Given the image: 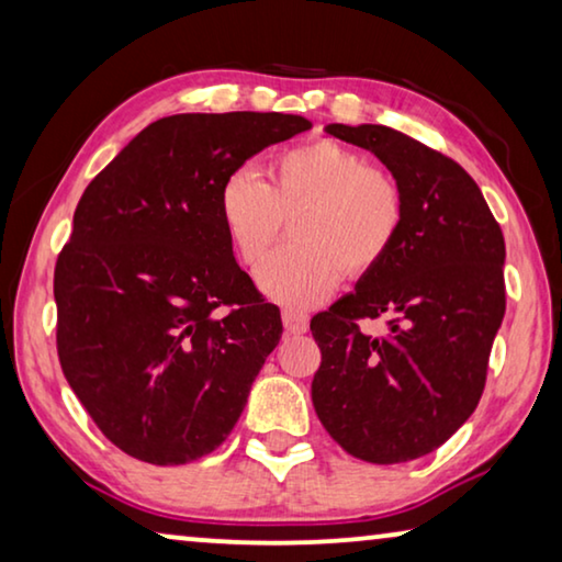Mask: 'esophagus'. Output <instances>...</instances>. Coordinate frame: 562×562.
Returning a JSON list of instances; mask_svg holds the SVG:
<instances>
[{"label": "esophagus", "instance_id": "34e87169", "mask_svg": "<svg viewBox=\"0 0 562 562\" xmlns=\"http://www.w3.org/2000/svg\"><path fill=\"white\" fill-rule=\"evenodd\" d=\"M282 323H284V330H288V334H305L307 330V315L297 313V311H284Z\"/></svg>", "mask_w": 562, "mask_h": 562}]
</instances>
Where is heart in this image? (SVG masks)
Instances as JSON below:
<instances>
[{"mask_svg": "<svg viewBox=\"0 0 562 562\" xmlns=\"http://www.w3.org/2000/svg\"><path fill=\"white\" fill-rule=\"evenodd\" d=\"M290 247L257 272V284L278 305L305 311L344 280L374 272L405 226V193L390 172L334 139H313L280 153L267 183L239 168L218 188V221L241 265L255 267L292 216Z\"/></svg>", "mask_w": 562, "mask_h": 562, "instance_id": "obj_1", "label": "heart"}]
</instances>
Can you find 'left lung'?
<instances>
[{
	"mask_svg": "<svg viewBox=\"0 0 562 562\" xmlns=\"http://www.w3.org/2000/svg\"><path fill=\"white\" fill-rule=\"evenodd\" d=\"M369 149L405 193L390 257L313 315V407L346 453L405 463L440 448L476 409L507 311L504 236L461 165L382 124H328ZM386 317L374 337L363 319Z\"/></svg>",
	"mask_w": 562,
	"mask_h": 562,
	"instance_id": "left-lung-1",
	"label": "left lung"
}]
</instances>
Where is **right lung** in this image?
I'll return each mask as SVG.
<instances>
[{"label":"right lung","mask_w":562,"mask_h":562,"mask_svg":"<svg viewBox=\"0 0 562 562\" xmlns=\"http://www.w3.org/2000/svg\"><path fill=\"white\" fill-rule=\"evenodd\" d=\"M311 126L278 112L172 114L83 191L55 262V341L70 390L126 456L191 463L234 430L282 321L236 265L218 188Z\"/></svg>","instance_id":"obj_1"}]
</instances>
